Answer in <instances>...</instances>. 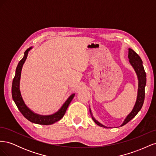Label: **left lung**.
I'll use <instances>...</instances> for the list:
<instances>
[{
    "instance_id": "8db88e82",
    "label": "left lung",
    "mask_w": 156,
    "mask_h": 156,
    "mask_svg": "<svg viewBox=\"0 0 156 156\" xmlns=\"http://www.w3.org/2000/svg\"><path fill=\"white\" fill-rule=\"evenodd\" d=\"M128 58L129 59V62L132 66V67L135 69V72L136 73L138 77L139 81V88H138V92H137V98H136V100L135 102V104L134 105V107L133 110L127 116L126 119L124 120V122L122 123L121 126H124L126 124L127 122H129L131 119H133V118L136 115V114L139 112V111L141 109V108L143 107V105L144 101V96H145V86L146 83V75L144 71L143 65V61L141 60L140 56L136 54L135 52L131 49H129L128 51ZM90 112L92 115V118L93 120L95 123L100 126L101 127H103L105 128H108V127H106L103 126L101 123H100L98 121H97L92 116L91 110L90 108Z\"/></svg>"
}]
</instances>
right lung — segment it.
<instances>
[{
  "mask_svg": "<svg viewBox=\"0 0 156 156\" xmlns=\"http://www.w3.org/2000/svg\"><path fill=\"white\" fill-rule=\"evenodd\" d=\"M32 48H30L25 51L24 53V56H23V58L20 61V62L18 63V65L17 66L16 70V75L13 79L12 86V96L13 100L15 102L18 109L21 112V114L24 116L28 120H29L30 122H32V123H35L37 124H53L57 121L60 120L64 116L70 102L72 101L73 97L75 96V94H72V95L68 98V100L65 101L63 105L61 107V108L57 112L51 115H40L38 114H36V113L32 111L30 108L26 105L21 96V94L20 88V84L22 67L27 58L29 51Z\"/></svg>",
  "mask_w": 156,
  "mask_h": 156,
  "instance_id": "right-lung-1",
  "label": "right lung"
}]
</instances>
